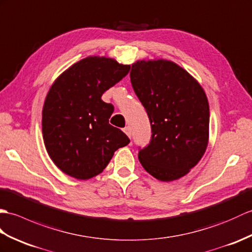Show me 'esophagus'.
Segmentation results:
<instances>
[{
    "label": "esophagus",
    "instance_id": "obj_1",
    "mask_svg": "<svg viewBox=\"0 0 252 252\" xmlns=\"http://www.w3.org/2000/svg\"><path fill=\"white\" fill-rule=\"evenodd\" d=\"M124 132H125L126 135H127L128 137H129V138L131 137V128H130V127H128V126L125 127V128H124Z\"/></svg>",
    "mask_w": 252,
    "mask_h": 252
}]
</instances>
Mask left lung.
<instances>
[{
    "mask_svg": "<svg viewBox=\"0 0 252 252\" xmlns=\"http://www.w3.org/2000/svg\"><path fill=\"white\" fill-rule=\"evenodd\" d=\"M130 81L152 131L149 144L139 147V160L158 180H177L198 163L208 144L205 92L186 70L167 60L137 61Z\"/></svg>",
    "mask_w": 252,
    "mask_h": 252,
    "instance_id": "1",
    "label": "left lung"
}]
</instances>
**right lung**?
Returning <instances> with one entry per match:
<instances>
[{"instance_id": "obj_1", "label": "right lung", "mask_w": 252, "mask_h": 252, "mask_svg": "<svg viewBox=\"0 0 252 252\" xmlns=\"http://www.w3.org/2000/svg\"><path fill=\"white\" fill-rule=\"evenodd\" d=\"M130 70L105 57H87L63 72L50 87L42 130L50 158L66 175L86 180L101 172L114 152L130 142L109 124L113 104L101 96Z\"/></svg>"}]
</instances>
